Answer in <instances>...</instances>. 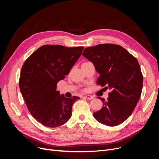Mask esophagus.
<instances>
[{"mask_svg": "<svg viewBox=\"0 0 159 159\" xmlns=\"http://www.w3.org/2000/svg\"><path fill=\"white\" fill-rule=\"evenodd\" d=\"M85 98H87L88 99H93V97L92 95H85Z\"/></svg>", "mask_w": 159, "mask_h": 159, "instance_id": "esophagus-1", "label": "esophagus"}]
</instances>
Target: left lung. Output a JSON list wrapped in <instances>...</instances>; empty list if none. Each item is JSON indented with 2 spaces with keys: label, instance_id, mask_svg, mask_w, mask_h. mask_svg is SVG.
Masks as SVG:
<instances>
[{
  "label": "left lung",
  "instance_id": "obj_1",
  "mask_svg": "<svg viewBox=\"0 0 159 159\" xmlns=\"http://www.w3.org/2000/svg\"><path fill=\"white\" fill-rule=\"evenodd\" d=\"M82 55L93 64L99 77L97 84L109 89L107 101L93 113L100 123L113 127L131 115L140 99L143 77L137 60L121 46L99 44L86 48Z\"/></svg>",
  "mask_w": 159,
  "mask_h": 159
}]
</instances>
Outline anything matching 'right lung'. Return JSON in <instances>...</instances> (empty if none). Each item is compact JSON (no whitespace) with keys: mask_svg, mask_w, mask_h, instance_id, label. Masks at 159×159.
I'll return each mask as SVG.
<instances>
[{"mask_svg":"<svg viewBox=\"0 0 159 159\" xmlns=\"http://www.w3.org/2000/svg\"><path fill=\"white\" fill-rule=\"evenodd\" d=\"M83 49L44 45L24 63L19 80L20 92L31 115L43 125L56 127L70 119L72 105L80 98L60 95L57 84L70 73Z\"/></svg>","mask_w":159,"mask_h":159,"instance_id":"right-lung-1","label":"right lung"}]
</instances>
